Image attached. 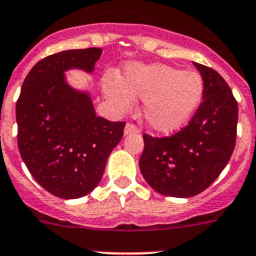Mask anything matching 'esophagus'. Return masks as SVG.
Segmentation results:
<instances>
[{
    "instance_id": "esophagus-1",
    "label": "esophagus",
    "mask_w": 256,
    "mask_h": 256,
    "mask_svg": "<svg viewBox=\"0 0 256 256\" xmlns=\"http://www.w3.org/2000/svg\"><path fill=\"white\" fill-rule=\"evenodd\" d=\"M136 132H139V128H138L136 126L132 125V124H128V125L125 126V128H124V134L125 135L136 134Z\"/></svg>"
}]
</instances>
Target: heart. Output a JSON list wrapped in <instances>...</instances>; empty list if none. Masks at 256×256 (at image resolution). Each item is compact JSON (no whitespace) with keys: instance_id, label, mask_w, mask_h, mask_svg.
I'll return each instance as SVG.
<instances>
[{"instance_id":"1","label":"heart","mask_w":256,"mask_h":256,"mask_svg":"<svg viewBox=\"0 0 256 256\" xmlns=\"http://www.w3.org/2000/svg\"><path fill=\"white\" fill-rule=\"evenodd\" d=\"M103 92L116 113L130 112L135 98L144 100L146 125L171 134L188 124L204 95V80L194 70H180L166 64H128L124 76L106 74Z\"/></svg>"}]
</instances>
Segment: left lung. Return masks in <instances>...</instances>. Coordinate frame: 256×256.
Here are the masks:
<instances>
[{"label": "left lung", "mask_w": 256, "mask_h": 256, "mask_svg": "<svg viewBox=\"0 0 256 256\" xmlns=\"http://www.w3.org/2000/svg\"><path fill=\"white\" fill-rule=\"evenodd\" d=\"M204 80V95L186 128L170 138L144 134L139 168L146 182L161 194L188 198L214 183L236 144L238 106L216 70L193 63Z\"/></svg>", "instance_id": "1"}]
</instances>
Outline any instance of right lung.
<instances>
[{
    "instance_id": "right-lung-1",
    "label": "right lung",
    "mask_w": 256,
    "mask_h": 256,
    "mask_svg": "<svg viewBox=\"0 0 256 256\" xmlns=\"http://www.w3.org/2000/svg\"><path fill=\"white\" fill-rule=\"evenodd\" d=\"M102 48L66 50L30 70L16 103L18 146L34 180L64 200L84 197L100 183L106 160L121 142L125 122L98 117L88 90L66 72L92 74Z\"/></svg>"
}]
</instances>
